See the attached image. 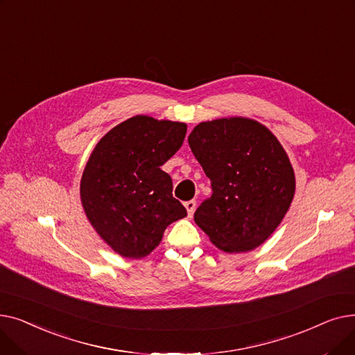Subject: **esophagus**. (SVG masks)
Instances as JSON below:
<instances>
[{
    "label": "esophagus",
    "mask_w": 355,
    "mask_h": 355,
    "mask_svg": "<svg viewBox=\"0 0 355 355\" xmlns=\"http://www.w3.org/2000/svg\"><path fill=\"white\" fill-rule=\"evenodd\" d=\"M185 209H187V213H189V216L190 217H193V214H194V210H196V201L194 200H190V201H185Z\"/></svg>",
    "instance_id": "esophagus-1"
}]
</instances>
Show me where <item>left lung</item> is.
Instances as JSON below:
<instances>
[{
    "label": "left lung",
    "mask_w": 355,
    "mask_h": 355,
    "mask_svg": "<svg viewBox=\"0 0 355 355\" xmlns=\"http://www.w3.org/2000/svg\"><path fill=\"white\" fill-rule=\"evenodd\" d=\"M189 144L213 190L194 213L197 226L227 253L262 245L295 194L293 168L282 145L248 118L201 122Z\"/></svg>",
    "instance_id": "1"
}]
</instances>
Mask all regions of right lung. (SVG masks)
Returning a JSON list of instances; mask_svg holds the SVG:
<instances>
[{
  "instance_id": "right-lung-1",
  "label": "right lung",
  "mask_w": 355,
  "mask_h": 355,
  "mask_svg": "<svg viewBox=\"0 0 355 355\" xmlns=\"http://www.w3.org/2000/svg\"><path fill=\"white\" fill-rule=\"evenodd\" d=\"M187 125L138 115L98 142L80 181L92 226L123 257L151 253L168 225L187 216L161 166L184 142Z\"/></svg>"
}]
</instances>
